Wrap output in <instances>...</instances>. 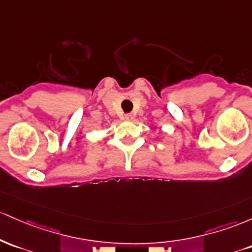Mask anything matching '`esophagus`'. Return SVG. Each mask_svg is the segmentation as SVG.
Returning a JSON list of instances; mask_svg holds the SVG:
<instances>
[{
	"label": "esophagus",
	"mask_w": 252,
	"mask_h": 252,
	"mask_svg": "<svg viewBox=\"0 0 252 252\" xmlns=\"http://www.w3.org/2000/svg\"><path fill=\"white\" fill-rule=\"evenodd\" d=\"M132 118H133V115L132 114H125V120L129 121V120H132Z\"/></svg>",
	"instance_id": "1"
}]
</instances>
